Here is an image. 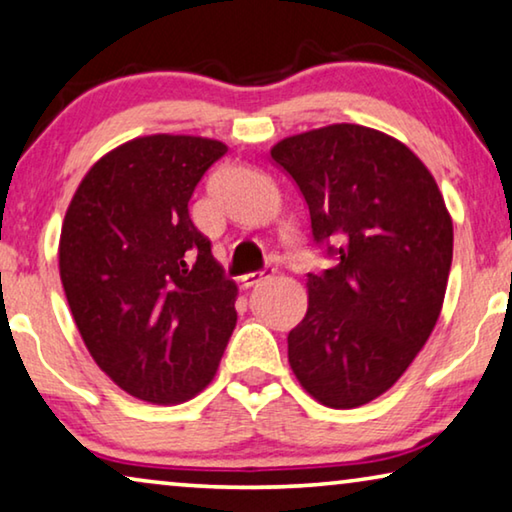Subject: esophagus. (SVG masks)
<instances>
[{"label": "esophagus", "instance_id": "esophagus-1", "mask_svg": "<svg viewBox=\"0 0 512 512\" xmlns=\"http://www.w3.org/2000/svg\"><path fill=\"white\" fill-rule=\"evenodd\" d=\"M273 273H276V269H273V266H266V269H262V271L246 273V276L241 278V282H243V287H255V285H259V282H264L266 278H271Z\"/></svg>", "mask_w": 512, "mask_h": 512}]
</instances>
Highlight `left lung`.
<instances>
[{
	"instance_id": "left-lung-1",
	"label": "left lung",
	"mask_w": 512,
	"mask_h": 512,
	"mask_svg": "<svg viewBox=\"0 0 512 512\" xmlns=\"http://www.w3.org/2000/svg\"><path fill=\"white\" fill-rule=\"evenodd\" d=\"M338 264L308 273V312L287 335L296 379L317 402L354 409L386 393L430 338L453 262V220L430 170L395 137L358 124L271 149Z\"/></svg>"
}]
</instances>
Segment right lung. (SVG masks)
<instances>
[{"instance_id": "right-lung-1", "label": "right lung", "mask_w": 512, "mask_h": 512, "mask_svg": "<svg viewBox=\"0 0 512 512\" xmlns=\"http://www.w3.org/2000/svg\"><path fill=\"white\" fill-rule=\"evenodd\" d=\"M225 151L209 137H135L98 160L68 204L59 239L66 301L98 368L137 400L195 398L236 326V282L188 213Z\"/></svg>"}]
</instances>
